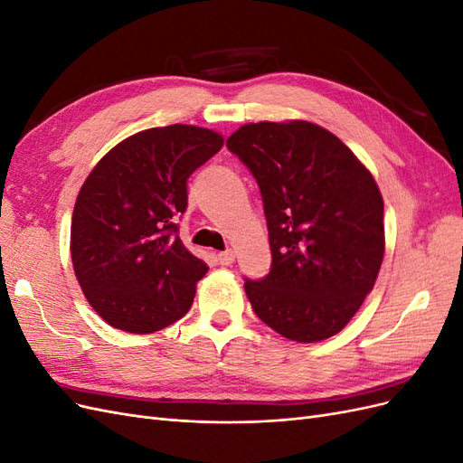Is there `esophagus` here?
<instances>
[{
    "instance_id": "obj_1",
    "label": "esophagus",
    "mask_w": 463,
    "mask_h": 463,
    "mask_svg": "<svg viewBox=\"0 0 463 463\" xmlns=\"http://www.w3.org/2000/svg\"><path fill=\"white\" fill-rule=\"evenodd\" d=\"M233 260H235V253H233L232 249L230 250H222V253H218V262L222 266H230V264H233Z\"/></svg>"
}]
</instances>
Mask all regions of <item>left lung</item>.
Segmentation results:
<instances>
[{"label":"left lung","instance_id":"left-lung-1","mask_svg":"<svg viewBox=\"0 0 463 463\" xmlns=\"http://www.w3.org/2000/svg\"><path fill=\"white\" fill-rule=\"evenodd\" d=\"M228 148L253 172L269 222L272 269L245 282L257 317L299 344L345 328L384 259V201L338 137L305 119L245 123Z\"/></svg>","mask_w":463,"mask_h":463}]
</instances>
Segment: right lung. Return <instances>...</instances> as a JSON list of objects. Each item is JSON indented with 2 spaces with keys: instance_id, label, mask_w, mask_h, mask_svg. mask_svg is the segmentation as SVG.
<instances>
[{
  "instance_id": "obj_1",
  "label": "right lung",
  "mask_w": 463,
  "mask_h": 463,
  "mask_svg": "<svg viewBox=\"0 0 463 463\" xmlns=\"http://www.w3.org/2000/svg\"><path fill=\"white\" fill-rule=\"evenodd\" d=\"M218 131L174 123L123 138L82 184L71 260L92 309L109 326L152 334L184 317L208 272L177 235L187 179L222 148Z\"/></svg>"
}]
</instances>
